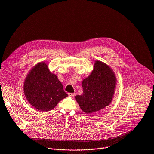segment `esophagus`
Listing matches in <instances>:
<instances>
[{
	"instance_id": "1",
	"label": "esophagus",
	"mask_w": 154,
	"mask_h": 154,
	"mask_svg": "<svg viewBox=\"0 0 154 154\" xmlns=\"http://www.w3.org/2000/svg\"><path fill=\"white\" fill-rule=\"evenodd\" d=\"M68 95H69L70 97H73L75 96V93H68Z\"/></svg>"
}]
</instances>
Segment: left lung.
Instances as JSON below:
<instances>
[{
    "instance_id": "8db88e82",
    "label": "left lung",
    "mask_w": 154,
    "mask_h": 154,
    "mask_svg": "<svg viewBox=\"0 0 154 154\" xmlns=\"http://www.w3.org/2000/svg\"><path fill=\"white\" fill-rule=\"evenodd\" d=\"M116 77L105 63L96 61L91 74L82 81L83 94L75 96L80 109L87 114L98 111L112 100Z\"/></svg>"
}]
</instances>
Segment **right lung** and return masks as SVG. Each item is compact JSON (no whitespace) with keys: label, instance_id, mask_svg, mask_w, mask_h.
Returning a JSON list of instances; mask_svg holds the SVG:
<instances>
[{"label":"right lung","instance_id":"obj_1","mask_svg":"<svg viewBox=\"0 0 154 154\" xmlns=\"http://www.w3.org/2000/svg\"><path fill=\"white\" fill-rule=\"evenodd\" d=\"M24 92L28 102L40 111L52 110L67 94L57 75L51 73L46 63L36 64L27 74Z\"/></svg>","mask_w":154,"mask_h":154}]
</instances>
